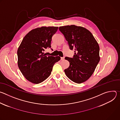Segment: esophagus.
I'll list each match as a JSON object with an SVG mask.
<instances>
[{
  "label": "esophagus",
  "instance_id": "esophagus-1",
  "mask_svg": "<svg viewBox=\"0 0 120 120\" xmlns=\"http://www.w3.org/2000/svg\"><path fill=\"white\" fill-rule=\"evenodd\" d=\"M61 60H64V57H61Z\"/></svg>",
  "mask_w": 120,
  "mask_h": 120
}]
</instances>
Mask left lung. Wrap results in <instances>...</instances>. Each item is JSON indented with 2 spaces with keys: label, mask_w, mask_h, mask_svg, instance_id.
I'll list each match as a JSON object with an SVG mask.
<instances>
[{
  "label": "left lung",
  "mask_w": 120,
  "mask_h": 120,
  "mask_svg": "<svg viewBox=\"0 0 120 120\" xmlns=\"http://www.w3.org/2000/svg\"><path fill=\"white\" fill-rule=\"evenodd\" d=\"M59 29L75 52L73 58L65 57L70 65L64 73L74 82H83L92 76L100 61L99 45L92 34L83 27L73 25L60 26Z\"/></svg>",
  "instance_id": "left-lung-1"
}]
</instances>
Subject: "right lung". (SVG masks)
<instances>
[{
	"label": "right lung",
	"mask_w": 120,
	"mask_h": 120,
	"mask_svg": "<svg viewBox=\"0 0 120 120\" xmlns=\"http://www.w3.org/2000/svg\"><path fill=\"white\" fill-rule=\"evenodd\" d=\"M57 26H42L29 32L18 48V64L22 75L32 83L38 84L50 75L54 64L59 61V56H47L44 53L51 47L52 37Z\"/></svg>",
	"instance_id": "obj_1"
}]
</instances>
